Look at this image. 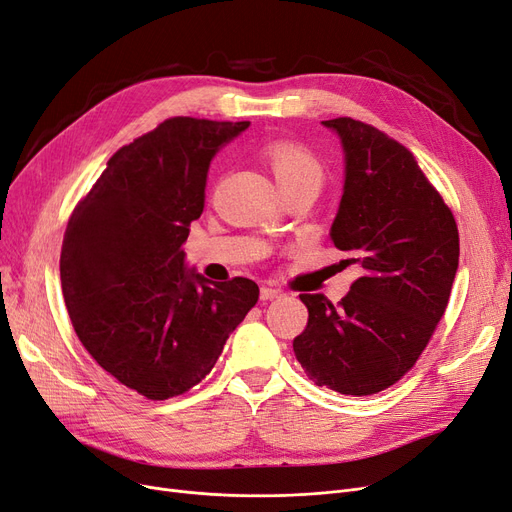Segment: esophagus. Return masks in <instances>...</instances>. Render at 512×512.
Returning a JSON list of instances; mask_svg holds the SVG:
<instances>
[{"label":"esophagus","mask_w":512,"mask_h":512,"mask_svg":"<svg viewBox=\"0 0 512 512\" xmlns=\"http://www.w3.org/2000/svg\"><path fill=\"white\" fill-rule=\"evenodd\" d=\"M283 292L277 290V288H269V285H264V288H260V298L262 300H275V298H281Z\"/></svg>","instance_id":"obj_1"}]
</instances>
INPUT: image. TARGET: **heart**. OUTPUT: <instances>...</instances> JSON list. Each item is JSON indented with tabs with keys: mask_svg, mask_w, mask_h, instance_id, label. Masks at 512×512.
I'll use <instances>...</instances> for the list:
<instances>
[{
	"mask_svg": "<svg viewBox=\"0 0 512 512\" xmlns=\"http://www.w3.org/2000/svg\"><path fill=\"white\" fill-rule=\"evenodd\" d=\"M264 157L279 182L281 191L300 185H317L323 182V166L319 157L294 140H275L264 147Z\"/></svg>",
	"mask_w": 512,
	"mask_h": 512,
	"instance_id": "1",
	"label": "heart"
}]
</instances>
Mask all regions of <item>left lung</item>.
Segmentation results:
<instances>
[{"instance_id":"8db88e82","label":"left lung","mask_w":512,"mask_h":512,"mask_svg":"<svg viewBox=\"0 0 512 512\" xmlns=\"http://www.w3.org/2000/svg\"><path fill=\"white\" fill-rule=\"evenodd\" d=\"M338 132L346 178L332 241L361 277L338 304L300 294L309 309L294 353L317 386L374 395L416 365L441 321L458 269L456 218L401 142L351 117Z\"/></svg>"}]
</instances>
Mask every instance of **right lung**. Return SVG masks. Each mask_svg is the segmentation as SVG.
I'll use <instances>...</instances> for the list:
<instances>
[{
	"mask_svg": "<svg viewBox=\"0 0 512 512\" xmlns=\"http://www.w3.org/2000/svg\"><path fill=\"white\" fill-rule=\"evenodd\" d=\"M250 121L170 117L107 161L69 216L60 283L94 361L163 401L206 378L258 302L252 279L212 283L185 269L182 243L203 212L216 151Z\"/></svg>",
	"mask_w": 512,
	"mask_h": 512,
	"instance_id": "right-lung-1",
	"label": "right lung"
}]
</instances>
